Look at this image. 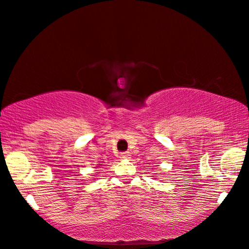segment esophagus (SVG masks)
Instances as JSON below:
<instances>
[{"mask_svg":"<svg viewBox=\"0 0 249 249\" xmlns=\"http://www.w3.org/2000/svg\"><path fill=\"white\" fill-rule=\"evenodd\" d=\"M129 152H121L120 153V158L121 159H128L129 158Z\"/></svg>","mask_w":249,"mask_h":249,"instance_id":"esophagus-1","label":"esophagus"}]
</instances>
